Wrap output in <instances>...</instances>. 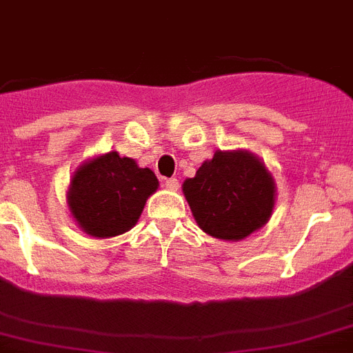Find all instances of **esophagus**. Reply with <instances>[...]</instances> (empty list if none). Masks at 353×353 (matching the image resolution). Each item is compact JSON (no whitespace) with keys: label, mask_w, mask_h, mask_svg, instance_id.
I'll list each match as a JSON object with an SVG mask.
<instances>
[{"label":"esophagus","mask_w":353,"mask_h":353,"mask_svg":"<svg viewBox=\"0 0 353 353\" xmlns=\"http://www.w3.org/2000/svg\"><path fill=\"white\" fill-rule=\"evenodd\" d=\"M165 188H168L170 192H177V188H179V181L176 179V177H168V179L163 181Z\"/></svg>","instance_id":"esophagus-1"}]
</instances>
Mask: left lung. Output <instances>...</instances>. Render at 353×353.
Listing matches in <instances>:
<instances>
[{
    "mask_svg": "<svg viewBox=\"0 0 353 353\" xmlns=\"http://www.w3.org/2000/svg\"><path fill=\"white\" fill-rule=\"evenodd\" d=\"M195 222L206 234L240 241L272 216L277 188L266 165L245 149L216 151L183 183Z\"/></svg>",
    "mask_w": 353,
    "mask_h": 353,
    "instance_id": "obj_1",
    "label": "left lung"
}]
</instances>
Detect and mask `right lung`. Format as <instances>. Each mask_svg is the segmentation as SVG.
<instances>
[{"mask_svg": "<svg viewBox=\"0 0 353 353\" xmlns=\"http://www.w3.org/2000/svg\"><path fill=\"white\" fill-rule=\"evenodd\" d=\"M158 186L151 168L110 151L76 168L67 190V206L85 234L104 240L133 229Z\"/></svg>", "mask_w": 353, "mask_h": 353, "instance_id": "1", "label": "right lung"}]
</instances>
